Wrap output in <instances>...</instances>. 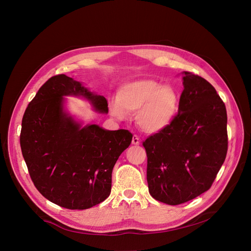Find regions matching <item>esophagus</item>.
<instances>
[{"instance_id": "34e87169", "label": "esophagus", "mask_w": 251, "mask_h": 251, "mask_svg": "<svg viewBox=\"0 0 251 251\" xmlns=\"http://www.w3.org/2000/svg\"><path fill=\"white\" fill-rule=\"evenodd\" d=\"M132 144H134V145H139L140 144V139H139V137L137 135H133V137H132Z\"/></svg>"}]
</instances>
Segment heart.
I'll list each match as a JSON object with an SVG mask.
<instances>
[{
    "label": "heart",
    "instance_id": "1",
    "mask_svg": "<svg viewBox=\"0 0 251 251\" xmlns=\"http://www.w3.org/2000/svg\"><path fill=\"white\" fill-rule=\"evenodd\" d=\"M179 97L169 85L143 78L126 83L111 104V113L126 119L136 113V123L146 133H157L168 127L177 113Z\"/></svg>",
    "mask_w": 251,
    "mask_h": 251
}]
</instances>
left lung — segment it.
<instances>
[{
  "instance_id": "8db88e82",
  "label": "left lung",
  "mask_w": 251,
  "mask_h": 251,
  "mask_svg": "<svg viewBox=\"0 0 251 251\" xmlns=\"http://www.w3.org/2000/svg\"><path fill=\"white\" fill-rule=\"evenodd\" d=\"M178 111L164 130L143 141L150 195L169 205L207 192L226 158L227 112L215 88L202 76L182 72Z\"/></svg>"
}]
</instances>
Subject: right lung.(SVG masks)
Segmentation results:
<instances>
[{
	"instance_id": "add662e5",
	"label": "right lung",
	"mask_w": 251,
	"mask_h": 251,
	"mask_svg": "<svg viewBox=\"0 0 251 251\" xmlns=\"http://www.w3.org/2000/svg\"><path fill=\"white\" fill-rule=\"evenodd\" d=\"M82 96L99 112L108 101L65 75L50 77L25 110L20 145L30 177L38 192L70 210L92 208L109 197L113 168L131 143L128 130L81 128L62 111V96Z\"/></svg>"
}]
</instances>
